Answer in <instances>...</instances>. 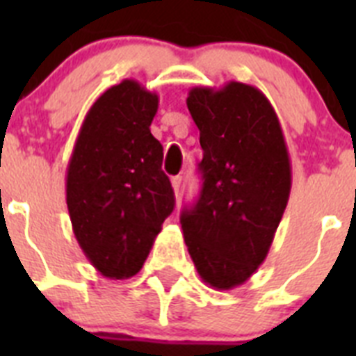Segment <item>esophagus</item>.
I'll return each instance as SVG.
<instances>
[{"label": "esophagus", "instance_id": "1", "mask_svg": "<svg viewBox=\"0 0 356 356\" xmlns=\"http://www.w3.org/2000/svg\"><path fill=\"white\" fill-rule=\"evenodd\" d=\"M171 185H172V191H175V194L178 196V194H180V187H181V176H172Z\"/></svg>", "mask_w": 356, "mask_h": 356}]
</instances>
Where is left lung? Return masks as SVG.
Segmentation results:
<instances>
[{
    "mask_svg": "<svg viewBox=\"0 0 356 356\" xmlns=\"http://www.w3.org/2000/svg\"><path fill=\"white\" fill-rule=\"evenodd\" d=\"M187 108L200 130L203 187L181 212L184 238L201 280L229 291L269 253L291 194V159L275 108L253 85L194 87Z\"/></svg>",
    "mask_w": 356,
    "mask_h": 356,
    "instance_id": "1",
    "label": "left lung"
}]
</instances>
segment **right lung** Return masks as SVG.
<instances>
[{"instance_id": "add662e5", "label": "right lung", "mask_w": 356, "mask_h": 356, "mask_svg": "<svg viewBox=\"0 0 356 356\" xmlns=\"http://www.w3.org/2000/svg\"><path fill=\"white\" fill-rule=\"evenodd\" d=\"M156 110L155 92L122 80L90 106L69 159L65 201L72 232L105 278L137 275L175 209L162 171L163 147L149 130Z\"/></svg>"}]
</instances>
